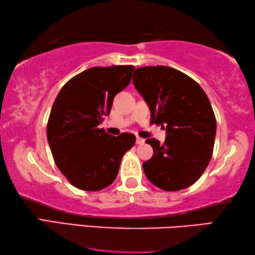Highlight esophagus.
Segmentation results:
<instances>
[{"mask_svg":"<svg viewBox=\"0 0 255 255\" xmlns=\"http://www.w3.org/2000/svg\"><path fill=\"white\" fill-rule=\"evenodd\" d=\"M144 143V139H142V137H136V144H143Z\"/></svg>","mask_w":255,"mask_h":255,"instance_id":"obj_1","label":"esophagus"}]
</instances>
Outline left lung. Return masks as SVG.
<instances>
[{"label":"left lung","instance_id":"8db88e82","mask_svg":"<svg viewBox=\"0 0 255 255\" xmlns=\"http://www.w3.org/2000/svg\"><path fill=\"white\" fill-rule=\"evenodd\" d=\"M133 85L151 113L150 123L166 128L160 144L145 142L153 155L143 170L153 185L178 191L198 181L211 159L216 118L206 93L193 79L169 66H144L133 73Z\"/></svg>","mask_w":255,"mask_h":255}]
</instances>
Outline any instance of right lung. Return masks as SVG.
<instances>
[{
    "label": "right lung",
    "mask_w": 255,
    "mask_h": 255,
    "mask_svg": "<svg viewBox=\"0 0 255 255\" xmlns=\"http://www.w3.org/2000/svg\"><path fill=\"white\" fill-rule=\"evenodd\" d=\"M134 66L91 68L65 83L53 104L47 140L58 169L77 189L99 191L118 176L122 157L135 143L131 133L99 128L113 100L131 81Z\"/></svg>",
    "instance_id": "1"
}]
</instances>
